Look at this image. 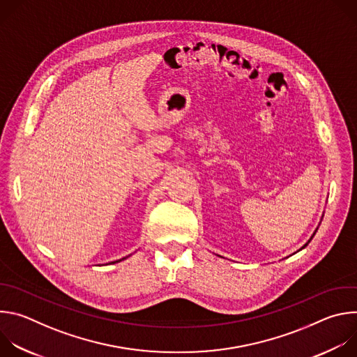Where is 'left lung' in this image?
<instances>
[{
  "label": "left lung",
  "mask_w": 357,
  "mask_h": 357,
  "mask_svg": "<svg viewBox=\"0 0 357 357\" xmlns=\"http://www.w3.org/2000/svg\"><path fill=\"white\" fill-rule=\"evenodd\" d=\"M318 227H319V226H318ZM318 227H317V230H318ZM317 230H315V231H314V234H312V236H311V238H310V240H308V241H307V243H305V244H303V245H302V247H301V248H299V250H302V248H305V247H307V245H308V244H310V241H311V240H312V237H314V236H315V233H317ZM299 250H298V251H299Z\"/></svg>",
  "instance_id": "obj_1"
}]
</instances>
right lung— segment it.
<instances>
[{
  "label": "right lung",
  "mask_w": 357,
  "mask_h": 357,
  "mask_svg": "<svg viewBox=\"0 0 357 357\" xmlns=\"http://www.w3.org/2000/svg\"><path fill=\"white\" fill-rule=\"evenodd\" d=\"M126 259H127V257H124V259H120V260H117V261H112V264H116V263H120V261H121V260H126Z\"/></svg>",
  "instance_id": "1"
}]
</instances>
